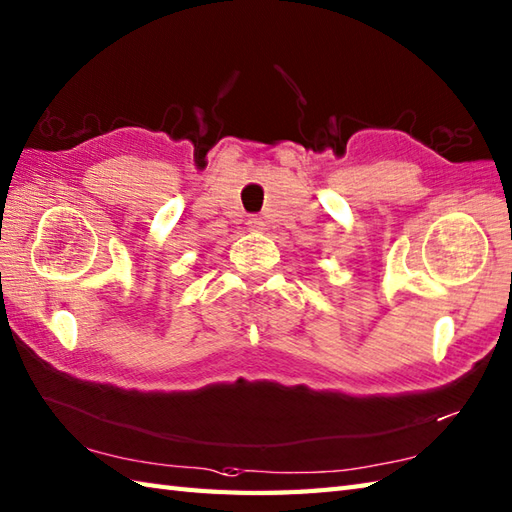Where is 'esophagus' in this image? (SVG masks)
I'll use <instances>...</instances> for the list:
<instances>
[{
	"label": "esophagus",
	"mask_w": 512,
	"mask_h": 512,
	"mask_svg": "<svg viewBox=\"0 0 512 512\" xmlns=\"http://www.w3.org/2000/svg\"><path fill=\"white\" fill-rule=\"evenodd\" d=\"M248 226H250V231H257V233L266 231V222H264V217H257V215L248 217Z\"/></svg>",
	"instance_id": "1"
}]
</instances>
